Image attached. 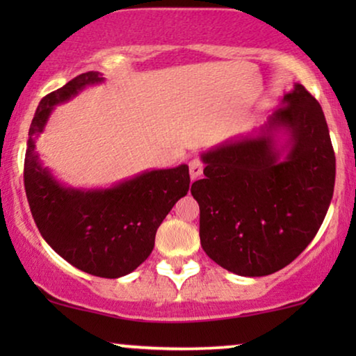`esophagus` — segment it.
Listing matches in <instances>:
<instances>
[{"label":"esophagus","instance_id":"obj_1","mask_svg":"<svg viewBox=\"0 0 356 356\" xmlns=\"http://www.w3.org/2000/svg\"><path fill=\"white\" fill-rule=\"evenodd\" d=\"M204 163L199 159H193L189 162V175H191V179H197L202 175Z\"/></svg>","mask_w":356,"mask_h":356}]
</instances>
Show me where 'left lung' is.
Instances as JSON below:
<instances>
[{
    "label": "left lung",
    "mask_w": 356,
    "mask_h": 356,
    "mask_svg": "<svg viewBox=\"0 0 356 356\" xmlns=\"http://www.w3.org/2000/svg\"><path fill=\"white\" fill-rule=\"evenodd\" d=\"M199 236L223 269L262 277L313 241L327 213L335 155L319 102L296 84L264 124L201 154Z\"/></svg>",
    "instance_id": "obj_1"
}]
</instances>
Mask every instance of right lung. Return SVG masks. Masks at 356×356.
<instances>
[{
  "label": "right lung",
  "instance_id": "add662e5",
  "mask_svg": "<svg viewBox=\"0 0 356 356\" xmlns=\"http://www.w3.org/2000/svg\"><path fill=\"white\" fill-rule=\"evenodd\" d=\"M105 77L89 71L40 100L29 129L24 186L33 220L51 250L87 274L118 279L143 264L154 250L155 233L189 189L186 163L145 170L110 188H72L43 167L35 143L56 105Z\"/></svg>",
  "mask_w": 356,
  "mask_h": 356
}]
</instances>
